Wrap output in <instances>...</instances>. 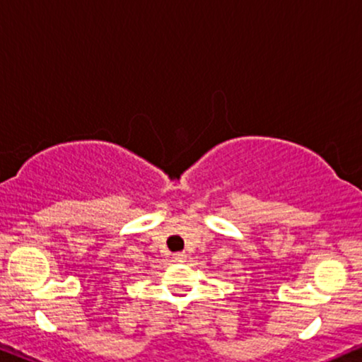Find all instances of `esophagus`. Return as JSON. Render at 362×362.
Listing matches in <instances>:
<instances>
[{
    "label": "esophagus",
    "instance_id": "34e87169",
    "mask_svg": "<svg viewBox=\"0 0 362 362\" xmlns=\"http://www.w3.org/2000/svg\"><path fill=\"white\" fill-rule=\"evenodd\" d=\"M173 262H185L187 260V255H185V252H177V254H173Z\"/></svg>",
    "mask_w": 362,
    "mask_h": 362
}]
</instances>
